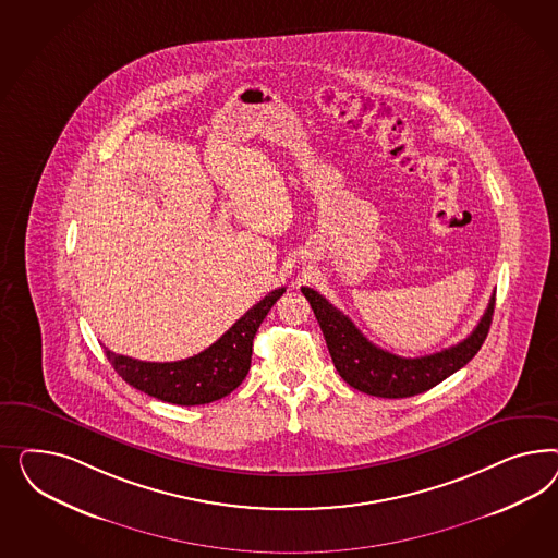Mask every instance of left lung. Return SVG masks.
Segmentation results:
<instances>
[{"instance_id": "obj_1", "label": "left lung", "mask_w": 558, "mask_h": 558, "mask_svg": "<svg viewBox=\"0 0 558 558\" xmlns=\"http://www.w3.org/2000/svg\"><path fill=\"white\" fill-rule=\"evenodd\" d=\"M311 304L339 376L354 389L383 399H405L434 389L450 374L473 360L489 333L495 294L473 333L457 345L422 357H401L376 348L345 317L313 288H301Z\"/></svg>"}]
</instances>
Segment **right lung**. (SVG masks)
Instances as JSON below:
<instances>
[{"mask_svg":"<svg viewBox=\"0 0 558 558\" xmlns=\"http://www.w3.org/2000/svg\"><path fill=\"white\" fill-rule=\"evenodd\" d=\"M287 292L276 288L201 354L180 362H143L129 355H106L122 380L136 390L173 405H206L219 401L243 383L252 366L255 331L274 303Z\"/></svg>","mask_w":558,"mask_h":558,"instance_id":"1","label":"right lung"}]
</instances>
